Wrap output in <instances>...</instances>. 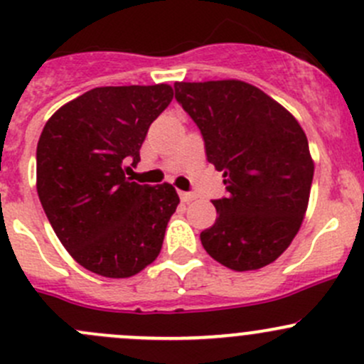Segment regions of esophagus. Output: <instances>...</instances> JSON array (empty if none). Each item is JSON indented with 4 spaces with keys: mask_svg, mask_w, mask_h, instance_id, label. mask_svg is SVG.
<instances>
[{
    "mask_svg": "<svg viewBox=\"0 0 364 364\" xmlns=\"http://www.w3.org/2000/svg\"><path fill=\"white\" fill-rule=\"evenodd\" d=\"M196 197H197L196 193H192V192H179V199H181V203H185V204L192 203Z\"/></svg>",
    "mask_w": 364,
    "mask_h": 364,
    "instance_id": "esophagus-1",
    "label": "esophagus"
}]
</instances>
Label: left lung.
<instances>
[{"mask_svg":"<svg viewBox=\"0 0 364 364\" xmlns=\"http://www.w3.org/2000/svg\"><path fill=\"white\" fill-rule=\"evenodd\" d=\"M174 90L229 192L213 200L218 216L200 232L204 250L234 271L274 262L296 237L310 199L314 160L303 128L243 80L176 82Z\"/></svg>","mask_w":364,"mask_h":364,"instance_id":"left-lung-1","label":"left lung"}]
</instances>
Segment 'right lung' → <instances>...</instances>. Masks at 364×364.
<instances>
[{"mask_svg": "<svg viewBox=\"0 0 364 364\" xmlns=\"http://www.w3.org/2000/svg\"><path fill=\"white\" fill-rule=\"evenodd\" d=\"M172 97L168 84L95 87L43 127L36 192L61 245L91 273L128 278L159 257L179 197L168 183L139 185L124 171Z\"/></svg>", "mask_w": 364, "mask_h": 364, "instance_id": "add662e5", "label": "right lung"}]
</instances>
